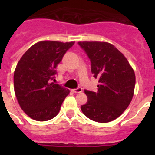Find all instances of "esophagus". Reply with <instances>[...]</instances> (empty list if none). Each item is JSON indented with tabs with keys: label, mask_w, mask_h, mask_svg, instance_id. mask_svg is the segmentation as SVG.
I'll list each match as a JSON object with an SVG mask.
<instances>
[{
	"label": "esophagus",
	"mask_w": 155,
	"mask_h": 155,
	"mask_svg": "<svg viewBox=\"0 0 155 155\" xmlns=\"http://www.w3.org/2000/svg\"><path fill=\"white\" fill-rule=\"evenodd\" d=\"M73 91L74 93H81L82 91V87H78L75 88V89H73Z\"/></svg>",
	"instance_id": "34e87169"
}]
</instances>
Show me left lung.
I'll return each instance as SVG.
<instances>
[{
	"instance_id": "1",
	"label": "left lung",
	"mask_w": 155,
	"mask_h": 155,
	"mask_svg": "<svg viewBox=\"0 0 155 155\" xmlns=\"http://www.w3.org/2000/svg\"><path fill=\"white\" fill-rule=\"evenodd\" d=\"M91 62V74L98 80L96 92L84 90L87 97L82 113L98 123L118 118L134 96L135 74L124 54L105 42H79Z\"/></svg>"
}]
</instances>
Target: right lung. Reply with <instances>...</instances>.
<instances>
[{
  "label": "right lung",
  "mask_w": 155,
  "mask_h": 155,
  "mask_svg": "<svg viewBox=\"0 0 155 155\" xmlns=\"http://www.w3.org/2000/svg\"><path fill=\"white\" fill-rule=\"evenodd\" d=\"M74 42L42 41L24 53L14 73V88L21 109L37 121L58 114L70 91L55 84L57 66Z\"/></svg>",
  "instance_id": "1"
}]
</instances>
